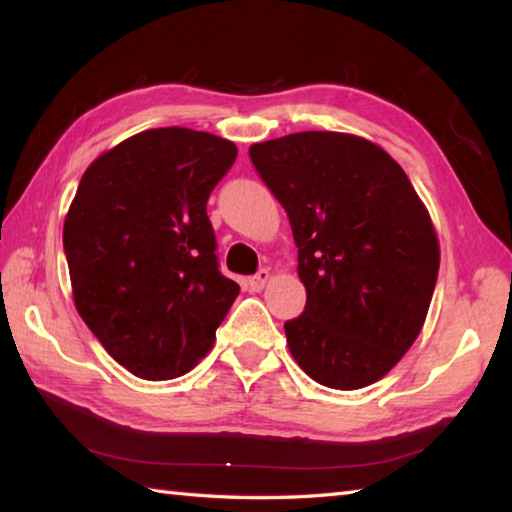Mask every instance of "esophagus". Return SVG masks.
I'll use <instances>...</instances> for the list:
<instances>
[{"mask_svg": "<svg viewBox=\"0 0 512 512\" xmlns=\"http://www.w3.org/2000/svg\"><path fill=\"white\" fill-rule=\"evenodd\" d=\"M271 280V271H268V268H262V271H259L257 275H253L248 280V287L253 289V291H262L264 287H266V282Z\"/></svg>", "mask_w": 512, "mask_h": 512, "instance_id": "34e87169", "label": "esophagus"}]
</instances>
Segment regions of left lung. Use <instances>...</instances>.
<instances>
[{
  "mask_svg": "<svg viewBox=\"0 0 512 512\" xmlns=\"http://www.w3.org/2000/svg\"><path fill=\"white\" fill-rule=\"evenodd\" d=\"M298 246L307 305L284 323L307 375L336 391L375 384L427 318L440 246L427 207L381 146L307 131L250 146Z\"/></svg>",
  "mask_w": 512,
  "mask_h": 512,
  "instance_id": "left-lung-1",
  "label": "left lung"
}]
</instances>
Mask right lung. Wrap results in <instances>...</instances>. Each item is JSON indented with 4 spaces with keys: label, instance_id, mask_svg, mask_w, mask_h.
Instances as JSON below:
<instances>
[{
    "label": "right lung",
    "instance_id": "right-lung-1",
    "mask_svg": "<svg viewBox=\"0 0 512 512\" xmlns=\"http://www.w3.org/2000/svg\"><path fill=\"white\" fill-rule=\"evenodd\" d=\"M235 158L230 140L171 126L128 137L83 173L63 228L74 305L135 377L192 370L239 296L205 210Z\"/></svg>",
    "mask_w": 512,
    "mask_h": 512
}]
</instances>
